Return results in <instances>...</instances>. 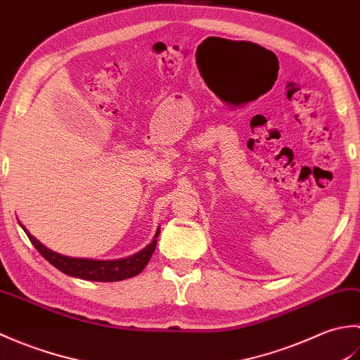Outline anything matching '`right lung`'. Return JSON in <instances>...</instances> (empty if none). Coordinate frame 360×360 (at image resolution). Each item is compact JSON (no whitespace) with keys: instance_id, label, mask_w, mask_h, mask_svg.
<instances>
[{"instance_id":"right-lung-1","label":"right lung","mask_w":360,"mask_h":360,"mask_svg":"<svg viewBox=\"0 0 360 360\" xmlns=\"http://www.w3.org/2000/svg\"><path fill=\"white\" fill-rule=\"evenodd\" d=\"M20 223V221H18ZM22 231L29 236L30 243L34 244L35 249L48 259V262L57 267L58 271L70 275V277L89 280V281H120L125 278H131L134 275L142 272V269L153 255V252L156 249L158 236L160 229L155 233V238L145 246L142 250L136 252L134 255H129L127 258H117V259H94V258H75L62 255L58 252H53L52 249L46 248L43 243L38 241L34 235H30L27 229L20 223Z\"/></svg>"}]
</instances>
